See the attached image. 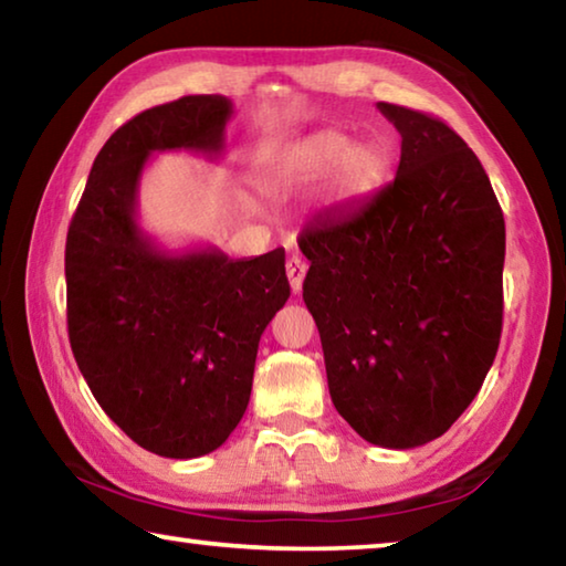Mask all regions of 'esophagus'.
<instances>
[{
  "mask_svg": "<svg viewBox=\"0 0 566 566\" xmlns=\"http://www.w3.org/2000/svg\"><path fill=\"white\" fill-rule=\"evenodd\" d=\"M286 276H290L292 292L300 294L302 292V282H304V276H306V262L302 260L300 254H292L290 260H286Z\"/></svg>",
  "mask_w": 566,
  "mask_h": 566,
  "instance_id": "esophagus-1",
  "label": "esophagus"
}]
</instances>
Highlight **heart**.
<instances>
[{
  "label": "heart",
  "instance_id": "1",
  "mask_svg": "<svg viewBox=\"0 0 566 566\" xmlns=\"http://www.w3.org/2000/svg\"><path fill=\"white\" fill-rule=\"evenodd\" d=\"M387 175V151L377 142H352L342 132H317L292 145L270 171L276 187H306L329 177L327 202L369 197Z\"/></svg>",
  "mask_w": 566,
  "mask_h": 566
}]
</instances>
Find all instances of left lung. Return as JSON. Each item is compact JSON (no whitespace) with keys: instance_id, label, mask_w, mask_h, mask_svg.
Instances as JSON below:
<instances>
[{"instance_id":"obj_1","label":"left lung","mask_w":566,"mask_h":566,"mask_svg":"<svg viewBox=\"0 0 566 566\" xmlns=\"http://www.w3.org/2000/svg\"><path fill=\"white\" fill-rule=\"evenodd\" d=\"M401 134L395 181L300 234L329 395L361 439L411 449L472 405L502 337L504 214L467 142L377 102Z\"/></svg>"}]
</instances>
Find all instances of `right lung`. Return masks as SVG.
<instances>
[{
	"instance_id": "1",
	"label": "right lung",
	"mask_w": 566,
	"mask_h": 566,
	"mask_svg": "<svg viewBox=\"0 0 566 566\" xmlns=\"http://www.w3.org/2000/svg\"><path fill=\"white\" fill-rule=\"evenodd\" d=\"M234 107L195 94L137 114L94 159L66 232V327L82 377L147 452L195 459L234 432L252 395L260 337L290 282L284 249L229 260L217 247L167 252L137 222L155 151H224Z\"/></svg>"
}]
</instances>
